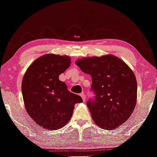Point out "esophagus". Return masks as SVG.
<instances>
[{"label":"esophagus","mask_w":157,"mask_h":157,"mask_svg":"<svg viewBox=\"0 0 157 157\" xmlns=\"http://www.w3.org/2000/svg\"><path fill=\"white\" fill-rule=\"evenodd\" d=\"M80 96H81V97L82 98V100H83V101H85L86 100V96L85 95V94L82 93L81 94H80Z\"/></svg>","instance_id":"1"}]
</instances>
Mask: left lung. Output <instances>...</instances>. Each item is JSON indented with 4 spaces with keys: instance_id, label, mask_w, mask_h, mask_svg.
<instances>
[{
    "instance_id": "1",
    "label": "left lung",
    "mask_w": 157,
    "mask_h": 157,
    "mask_svg": "<svg viewBox=\"0 0 157 157\" xmlns=\"http://www.w3.org/2000/svg\"><path fill=\"white\" fill-rule=\"evenodd\" d=\"M75 64L92 77L95 100L86 103L93 121L105 130H114L128 121L137 103L134 72L116 56L107 54L79 58Z\"/></svg>"
}]
</instances>
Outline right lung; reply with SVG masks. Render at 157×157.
Masks as SVG:
<instances>
[{"instance_id": "obj_1", "label": "right lung", "mask_w": 157, "mask_h": 157, "mask_svg": "<svg viewBox=\"0 0 157 157\" xmlns=\"http://www.w3.org/2000/svg\"><path fill=\"white\" fill-rule=\"evenodd\" d=\"M71 63L68 56L48 53L36 58L23 76L25 107L32 120L44 129L63 127L71 120L75 104L82 101L59 79Z\"/></svg>"}]
</instances>
